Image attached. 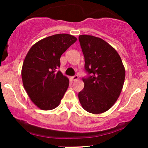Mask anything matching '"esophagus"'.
Returning a JSON list of instances; mask_svg holds the SVG:
<instances>
[{"mask_svg":"<svg viewBox=\"0 0 148 148\" xmlns=\"http://www.w3.org/2000/svg\"><path fill=\"white\" fill-rule=\"evenodd\" d=\"M71 79L73 81H76V80L78 79V76L76 75H75L71 77Z\"/></svg>","mask_w":148,"mask_h":148,"instance_id":"esophagus-1","label":"esophagus"}]
</instances>
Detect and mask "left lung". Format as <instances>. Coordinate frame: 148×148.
<instances>
[{
  "label": "left lung",
  "mask_w": 148,
  "mask_h": 148,
  "mask_svg": "<svg viewBox=\"0 0 148 148\" xmlns=\"http://www.w3.org/2000/svg\"><path fill=\"white\" fill-rule=\"evenodd\" d=\"M79 40L85 58L84 88L79 93L84 110L100 114L109 110L118 98L125 77L122 60L114 48L100 38L81 35Z\"/></svg>",
  "instance_id": "1"
}]
</instances>
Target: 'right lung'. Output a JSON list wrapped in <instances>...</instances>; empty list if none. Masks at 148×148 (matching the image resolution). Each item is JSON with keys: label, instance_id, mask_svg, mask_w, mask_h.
<instances>
[{"label": "right lung", "instance_id": "add662e5", "mask_svg": "<svg viewBox=\"0 0 148 148\" xmlns=\"http://www.w3.org/2000/svg\"><path fill=\"white\" fill-rule=\"evenodd\" d=\"M76 40L66 34L49 36L32 46L25 56L21 70L24 88L42 110L56 108L67 90L69 80L58 68L60 56Z\"/></svg>", "mask_w": 148, "mask_h": 148}]
</instances>
